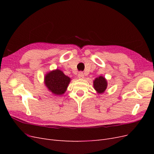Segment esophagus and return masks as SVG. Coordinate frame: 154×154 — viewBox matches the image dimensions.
Returning <instances> with one entry per match:
<instances>
[{
    "mask_svg": "<svg viewBox=\"0 0 154 154\" xmlns=\"http://www.w3.org/2000/svg\"><path fill=\"white\" fill-rule=\"evenodd\" d=\"M78 76L80 79H83L84 78V74H83V73L82 72H79V74H78Z\"/></svg>",
    "mask_w": 154,
    "mask_h": 154,
    "instance_id": "34e87169",
    "label": "esophagus"
}]
</instances>
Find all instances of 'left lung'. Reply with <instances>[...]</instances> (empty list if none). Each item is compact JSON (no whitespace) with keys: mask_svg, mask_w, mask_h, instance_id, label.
<instances>
[{"mask_svg":"<svg viewBox=\"0 0 154 154\" xmlns=\"http://www.w3.org/2000/svg\"><path fill=\"white\" fill-rule=\"evenodd\" d=\"M108 83L106 79L103 76H100L94 79L93 81V87L97 93L98 94H103L106 89Z\"/></svg>","mask_w":154,"mask_h":154,"instance_id":"left-lung-1","label":"left lung"}]
</instances>
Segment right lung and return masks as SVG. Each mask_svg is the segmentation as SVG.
I'll return each instance as SVG.
<instances>
[{
	"instance_id": "1",
	"label": "right lung",
	"mask_w": 154,
	"mask_h": 154,
	"mask_svg": "<svg viewBox=\"0 0 154 154\" xmlns=\"http://www.w3.org/2000/svg\"><path fill=\"white\" fill-rule=\"evenodd\" d=\"M71 80V78L58 69L47 72L44 76L45 87L55 96L63 95L67 91Z\"/></svg>"
}]
</instances>
